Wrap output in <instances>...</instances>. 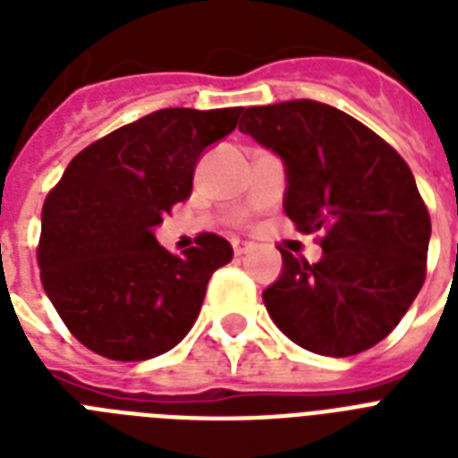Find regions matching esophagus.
Listing matches in <instances>:
<instances>
[{
	"instance_id": "1",
	"label": "esophagus",
	"mask_w": 458,
	"mask_h": 458,
	"mask_svg": "<svg viewBox=\"0 0 458 458\" xmlns=\"http://www.w3.org/2000/svg\"><path fill=\"white\" fill-rule=\"evenodd\" d=\"M250 250H251L250 242H240V240H235V242H233V251H235V257H242V254H247Z\"/></svg>"
}]
</instances>
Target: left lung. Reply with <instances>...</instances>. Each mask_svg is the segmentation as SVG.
I'll use <instances>...</instances> for the list:
<instances>
[{
	"label": "left lung",
	"instance_id": "8db88e82",
	"mask_svg": "<svg viewBox=\"0 0 458 458\" xmlns=\"http://www.w3.org/2000/svg\"><path fill=\"white\" fill-rule=\"evenodd\" d=\"M240 131L287 171L285 214L323 233L318 264L280 247L264 293L273 323L323 356L366 352L397 327L426 280L430 214L397 149L344 111L313 99L242 109Z\"/></svg>",
	"mask_w": 458,
	"mask_h": 458
}]
</instances>
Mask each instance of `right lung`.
Here are the masks:
<instances>
[{
  "label": "right lung",
  "mask_w": 458,
  "mask_h": 458,
  "mask_svg": "<svg viewBox=\"0 0 458 458\" xmlns=\"http://www.w3.org/2000/svg\"><path fill=\"white\" fill-rule=\"evenodd\" d=\"M240 111L147 114L85 147L47 194L39 278L71 335L95 354L145 361L194 326L233 247L201 233L175 257L154 228L190 197L201 152L235 131Z\"/></svg>",
  "instance_id": "obj_1"
}]
</instances>
